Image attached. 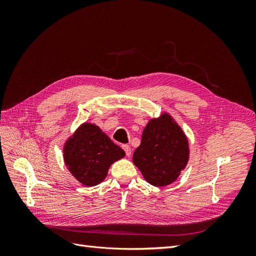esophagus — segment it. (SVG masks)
Returning a JSON list of instances; mask_svg holds the SVG:
<instances>
[{
	"label": "esophagus",
	"mask_w": 256,
	"mask_h": 256,
	"mask_svg": "<svg viewBox=\"0 0 256 256\" xmlns=\"http://www.w3.org/2000/svg\"><path fill=\"white\" fill-rule=\"evenodd\" d=\"M122 150H125L127 157H130V156H131V148H130L129 145H126V144L122 145Z\"/></svg>",
	"instance_id": "obj_1"
}]
</instances>
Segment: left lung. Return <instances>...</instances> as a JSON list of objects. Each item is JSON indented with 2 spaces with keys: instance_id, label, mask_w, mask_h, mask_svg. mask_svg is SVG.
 I'll return each instance as SVG.
<instances>
[{
  "instance_id": "8db88e82",
  "label": "left lung",
  "mask_w": 256,
  "mask_h": 256,
  "mask_svg": "<svg viewBox=\"0 0 256 256\" xmlns=\"http://www.w3.org/2000/svg\"><path fill=\"white\" fill-rule=\"evenodd\" d=\"M188 159L187 138L166 113L148 122L132 157L145 180L156 187L175 182Z\"/></svg>"
}]
</instances>
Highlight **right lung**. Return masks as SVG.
<instances>
[{"instance_id":"1","label":"right lung","mask_w":256,"mask_h":256,"mask_svg":"<svg viewBox=\"0 0 256 256\" xmlns=\"http://www.w3.org/2000/svg\"><path fill=\"white\" fill-rule=\"evenodd\" d=\"M124 156L125 152L94 124H83L64 146L68 170L88 187L102 182L110 166Z\"/></svg>"}]
</instances>
